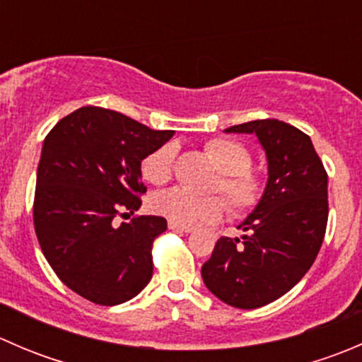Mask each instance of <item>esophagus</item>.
Masks as SVG:
<instances>
[{"label":"esophagus","mask_w":362,"mask_h":362,"mask_svg":"<svg viewBox=\"0 0 362 362\" xmlns=\"http://www.w3.org/2000/svg\"><path fill=\"white\" fill-rule=\"evenodd\" d=\"M168 228L170 229H175V231H182V233H191L192 228H187V226H180L177 224V222H168Z\"/></svg>","instance_id":"obj_1"}]
</instances>
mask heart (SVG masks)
Returning <instances> with one entry per match:
<instances>
[{"label":"heart","instance_id":"heart-1","mask_svg":"<svg viewBox=\"0 0 362 362\" xmlns=\"http://www.w3.org/2000/svg\"><path fill=\"white\" fill-rule=\"evenodd\" d=\"M204 151L218 170L215 189L221 191L235 214H249L261 203L264 182L250 170L252 156L240 141L231 138H214L206 141ZM177 148L168 144L156 148L141 160V175L154 185H163L173 175ZM154 214L180 226L210 224L224 214V202L218 196H198L182 187L163 191L151 199Z\"/></svg>","mask_w":362,"mask_h":362}]
</instances>
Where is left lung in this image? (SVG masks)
Wrapping results in <instances>:
<instances>
[{
    "label": "left lung",
    "mask_w": 362,
    "mask_h": 362,
    "mask_svg": "<svg viewBox=\"0 0 362 362\" xmlns=\"http://www.w3.org/2000/svg\"><path fill=\"white\" fill-rule=\"evenodd\" d=\"M226 133L255 134L268 182L238 226L245 235L218 238L202 276L226 305L252 310L289 293L315 261L327 226V173L308 134L282 120H250Z\"/></svg>",
    "instance_id": "left-lung-1"
}]
</instances>
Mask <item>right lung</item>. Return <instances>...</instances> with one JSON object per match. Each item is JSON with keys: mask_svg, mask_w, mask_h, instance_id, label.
Here are the masks:
<instances>
[{"mask_svg": "<svg viewBox=\"0 0 362 362\" xmlns=\"http://www.w3.org/2000/svg\"><path fill=\"white\" fill-rule=\"evenodd\" d=\"M173 131H156L119 112L82 107L43 140L36 173L35 231L61 282L96 305L129 301L152 279V242L166 218L117 215L141 206V160Z\"/></svg>", "mask_w": 362, "mask_h": 362, "instance_id": "1", "label": "right lung"}]
</instances>
